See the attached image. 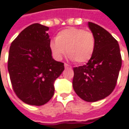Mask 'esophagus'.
I'll return each mask as SVG.
<instances>
[{
  "label": "esophagus",
  "mask_w": 129,
  "mask_h": 129,
  "mask_svg": "<svg viewBox=\"0 0 129 129\" xmlns=\"http://www.w3.org/2000/svg\"><path fill=\"white\" fill-rule=\"evenodd\" d=\"M64 68H65V69H71L72 67H71L70 65H69V64H66V63H64Z\"/></svg>",
  "instance_id": "obj_1"
}]
</instances>
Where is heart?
Segmentation results:
<instances>
[{"label":"heart","mask_w":129,"mask_h":129,"mask_svg":"<svg viewBox=\"0 0 129 129\" xmlns=\"http://www.w3.org/2000/svg\"><path fill=\"white\" fill-rule=\"evenodd\" d=\"M49 47L52 55L61 59L67 53L78 64H85L91 59L95 49V39L89 31L76 27L67 28L58 33Z\"/></svg>","instance_id":"heart-1"}]
</instances>
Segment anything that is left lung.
I'll use <instances>...</instances> for the list:
<instances>
[{"instance_id": "1", "label": "left lung", "mask_w": 129, "mask_h": 129, "mask_svg": "<svg viewBox=\"0 0 129 129\" xmlns=\"http://www.w3.org/2000/svg\"><path fill=\"white\" fill-rule=\"evenodd\" d=\"M95 39L91 59L83 66L74 67L72 86L78 96L87 102H95L108 96L114 90L121 67L118 43L101 26L88 22Z\"/></svg>"}]
</instances>
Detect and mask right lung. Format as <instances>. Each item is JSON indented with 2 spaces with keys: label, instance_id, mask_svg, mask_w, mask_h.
Listing matches in <instances>:
<instances>
[{
  "label": "right lung",
  "instance_id": "right-lung-1",
  "mask_svg": "<svg viewBox=\"0 0 129 129\" xmlns=\"http://www.w3.org/2000/svg\"><path fill=\"white\" fill-rule=\"evenodd\" d=\"M49 27L28 26L11 43L8 70L15 93L23 103L42 106L54 93V83L64 70L54 60L49 47Z\"/></svg>",
  "mask_w": 129,
  "mask_h": 129
}]
</instances>
